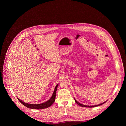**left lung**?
I'll return each instance as SVG.
<instances>
[{
	"mask_svg": "<svg viewBox=\"0 0 126 126\" xmlns=\"http://www.w3.org/2000/svg\"><path fill=\"white\" fill-rule=\"evenodd\" d=\"M75 102H76V103L78 105H79V106H81V107H89V108H92V107H97V106H100V105H102V104H103L104 103H105V102H104V103H102V104H99V105H95V106H86V105H83V104H80V103H79V102H78L75 99Z\"/></svg>",
	"mask_w": 126,
	"mask_h": 126,
	"instance_id": "8db88e82",
	"label": "left lung"
}]
</instances>
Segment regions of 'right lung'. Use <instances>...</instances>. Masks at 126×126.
<instances>
[{
  "label": "right lung",
  "instance_id": "obj_1",
  "mask_svg": "<svg viewBox=\"0 0 126 126\" xmlns=\"http://www.w3.org/2000/svg\"><path fill=\"white\" fill-rule=\"evenodd\" d=\"M57 87H58V84L56 86L55 89H54V91L53 95L51 98L47 101V102L42 103V104H28L24 103L22 102L21 100H20L18 98H17V99H18L19 102L22 104L24 106L26 107L27 108H28L30 109H43L45 108H48L49 107L51 106L55 101V97H56V91L57 89Z\"/></svg>",
  "mask_w": 126,
  "mask_h": 126
}]
</instances>
